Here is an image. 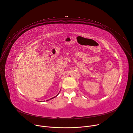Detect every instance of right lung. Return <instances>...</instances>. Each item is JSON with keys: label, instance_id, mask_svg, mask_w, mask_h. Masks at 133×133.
Masks as SVG:
<instances>
[{"label": "right lung", "instance_id": "obj_1", "mask_svg": "<svg viewBox=\"0 0 133 133\" xmlns=\"http://www.w3.org/2000/svg\"><path fill=\"white\" fill-rule=\"evenodd\" d=\"M59 93H58V94H57V95L56 96H54V98H51V99H50V100H51V99H54V98H55V97H56V96H57V95L59 94ZM48 101V100H46V101Z\"/></svg>", "mask_w": 133, "mask_h": 133}]
</instances>
